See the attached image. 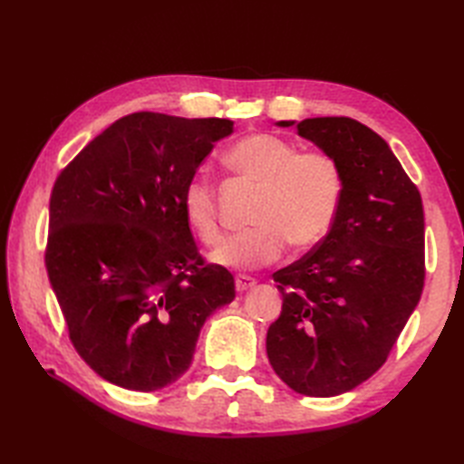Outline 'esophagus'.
Returning a JSON list of instances; mask_svg holds the SVG:
<instances>
[{
  "instance_id": "obj_1",
  "label": "esophagus",
  "mask_w": 464,
  "mask_h": 464,
  "mask_svg": "<svg viewBox=\"0 0 464 464\" xmlns=\"http://www.w3.org/2000/svg\"><path fill=\"white\" fill-rule=\"evenodd\" d=\"M255 285H257V281H255L253 277H249V275H237V277H235V289H237L239 293H245V291L253 289Z\"/></svg>"
}]
</instances>
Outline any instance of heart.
Segmentation results:
<instances>
[{"label": "heart", "mask_w": 464, "mask_h": 464, "mask_svg": "<svg viewBox=\"0 0 464 464\" xmlns=\"http://www.w3.org/2000/svg\"><path fill=\"white\" fill-rule=\"evenodd\" d=\"M229 169L261 187L255 201L253 229L235 235L213 255L231 269H259L283 257L289 243L304 251L319 245L337 223L344 197V173L327 151H301L271 133H253L223 155ZM183 219L207 247L223 239L215 185L203 173H191L181 189Z\"/></svg>", "instance_id": "1"}]
</instances>
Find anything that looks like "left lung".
Segmentation results:
<instances>
[{"mask_svg": "<svg viewBox=\"0 0 464 464\" xmlns=\"http://www.w3.org/2000/svg\"><path fill=\"white\" fill-rule=\"evenodd\" d=\"M297 130L337 157L344 197L327 237L273 273L283 309L267 331V357L295 392L334 397L382 367L417 307L425 213L417 185L367 125L313 117Z\"/></svg>", "mask_w": 464, "mask_h": 464, "instance_id": "left-lung-1", "label": "left lung"}]
</instances>
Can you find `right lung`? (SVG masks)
<instances>
[{
    "label": "right lung",
    "instance_id": "obj_1",
    "mask_svg": "<svg viewBox=\"0 0 464 464\" xmlns=\"http://www.w3.org/2000/svg\"><path fill=\"white\" fill-rule=\"evenodd\" d=\"M231 120L137 111L69 161L49 197L45 269L80 357L117 387L157 391L189 369L205 319L235 299L181 213V189Z\"/></svg>",
    "mask_w": 464,
    "mask_h": 464
}]
</instances>
